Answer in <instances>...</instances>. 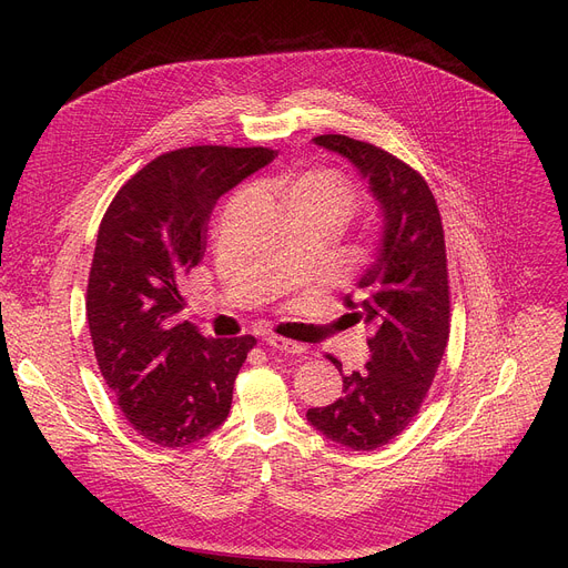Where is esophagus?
I'll use <instances>...</instances> for the list:
<instances>
[{
	"instance_id": "34e87169",
	"label": "esophagus",
	"mask_w": 568,
	"mask_h": 568,
	"mask_svg": "<svg viewBox=\"0 0 568 568\" xmlns=\"http://www.w3.org/2000/svg\"><path fill=\"white\" fill-rule=\"evenodd\" d=\"M264 341H266L268 347L281 349V352H285V354H304V352H306V345L296 343V341H287V338H283V336H268V338H264Z\"/></svg>"
}]
</instances>
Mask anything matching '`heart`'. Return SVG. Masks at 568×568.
<instances>
[{
  "instance_id": "heart-1",
  "label": "heart",
  "mask_w": 568,
  "mask_h": 568,
  "mask_svg": "<svg viewBox=\"0 0 568 568\" xmlns=\"http://www.w3.org/2000/svg\"><path fill=\"white\" fill-rule=\"evenodd\" d=\"M281 197L290 212H320L341 223L354 204V189L334 170H308L285 179Z\"/></svg>"
}]
</instances>
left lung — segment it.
<instances>
[{
    "mask_svg": "<svg viewBox=\"0 0 568 568\" xmlns=\"http://www.w3.org/2000/svg\"><path fill=\"white\" fill-rule=\"evenodd\" d=\"M313 142L347 159L368 182L382 232L375 260L356 281L359 304L345 300L352 320L371 329L366 371L343 375V398L308 409L306 419L326 439L373 452L419 412L449 341L444 230L428 184L407 163L347 135Z\"/></svg>",
    "mask_w": 568,
    "mask_h": 568,
    "instance_id": "1",
    "label": "left lung"
}]
</instances>
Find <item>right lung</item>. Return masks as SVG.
<instances>
[{
    "label": "right lung",
    "instance_id": "right-lung-1",
    "mask_svg": "<svg viewBox=\"0 0 568 568\" xmlns=\"http://www.w3.org/2000/svg\"><path fill=\"white\" fill-rule=\"evenodd\" d=\"M276 159L266 146H184L146 163L101 221L87 285L97 362L126 419L152 444L189 446L230 414L253 336L206 338L179 294L204 253L219 197Z\"/></svg>",
    "mask_w": 568,
    "mask_h": 568
}]
</instances>
